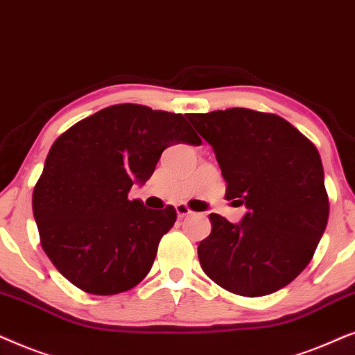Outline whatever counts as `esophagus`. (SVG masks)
<instances>
[{
	"label": "esophagus",
	"instance_id": "1",
	"mask_svg": "<svg viewBox=\"0 0 355 355\" xmlns=\"http://www.w3.org/2000/svg\"><path fill=\"white\" fill-rule=\"evenodd\" d=\"M175 209H177V214H178V217H180V219H183V217H187V216H190L193 212L190 207L185 205V202H180V205H177V206H175Z\"/></svg>",
	"mask_w": 355,
	"mask_h": 355
}]
</instances>
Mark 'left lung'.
Here are the masks:
<instances>
[{
    "label": "left lung",
    "instance_id": "1",
    "mask_svg": "<svg viewBox=\"0 0 355 355\" xmlns=\"http://www.w3.org/2000/svg\"><path fill=\"white\" fill-rule=\"evenodd\" d=\"M188 120L214 149L225 200L248 207L237 225L209 214L212 230L198 245L202 271L243 297L291 284L313 258L328 224L318 149L274 113L227 108L190 113Z\"/></svg>",
    "mask_w": 355,
    "mask_h": 355
}]
</instances>
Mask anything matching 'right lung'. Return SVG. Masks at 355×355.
<instances>
[{"mask_svg": "<svg viewBox=\"0 0 355 355\" xmlns=\"http://www.w3.org/2000/svg\"><path fill=\"white\" fill-rule=\"evenodd\" d=\"M175 143L201 144L182 113L118 103L60 135L35 183L32 211L40 245L71 284L115 295L148 276L160 239L177 220L173 206L148 209L128 200Z\"/></svg>", "mask_w": 355, "mask_h": 355, "instance_id": "add662e5", "label": "right lung"}]
</instances>
